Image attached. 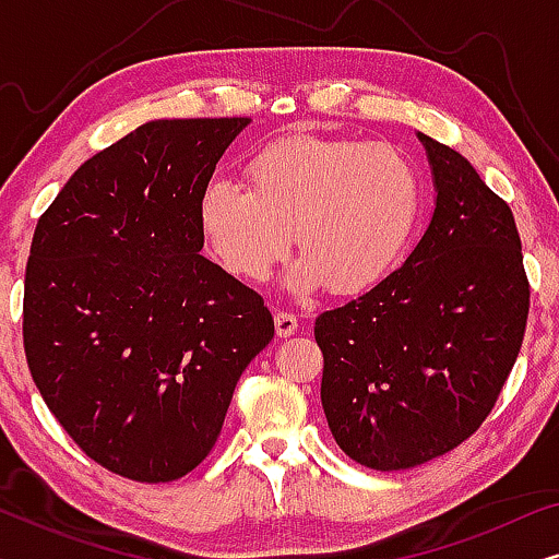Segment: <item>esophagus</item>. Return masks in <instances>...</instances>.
Here are the masks:
<instances>
[{"label":"esophagus","mask_w":559,"mask_h":559,"mask_svg":"<svg viewBox=\"0 0 559 559\" xmlns=\"http://www.w3.org/2000/svg\"><path fill=\"white\" fill-rule=\"evenodd\" d=\"M274 328H277L280 338H287V335H295L297 333V328H300V323H297V318L293 316V312L277 310V312H274Z\"/></svg>","instance_id":"1"}]
</instances>
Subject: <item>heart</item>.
I'll return each mask as SVG.
<instances>
[{"label": "heart", "mask_w": 559, "mask_h": 559, "mask_svg": "<svg viewBox=\"0 0 559 559\" xmlns=\"http://www.w3.org/2000/svg\"><path fill=\"white\" fill-rule=\"evenodd\" d=\"M247 180L203 190L201 231L221 264L251 282L270 277L295 234V293L373 287L400 262L423 211L417 167L392 144L282 136L249 157Z\"/></svg>", "instance_id": "heart-1"}]
</instances>
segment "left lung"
Masks as SVG:
<instances>
[{"mask_svg":"<svg viewBox=\"0 0 559 559\" xmlns=\"http://www.w3.org/2000/svg\"><path fill=\"white\" fill-rule=\"evenodd\" d=\"M438 203L400 270L316 318L320 400L335 442L373 471L415 468L491 415L530 316L509 203L461 152L419 134Z\"/></svg>","mask_w":559,"mask_h":559,"instance_id":"1","label":"left lung"}]
</instances>
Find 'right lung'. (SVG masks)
<instances>
[{"mask_svg":"<svg viewBox=\"0 0 559 559\" xmlns=\"http://www.w3.org/2000/svg\"><path fill=\"white\" fill-rule=\"evenodd\" d=\"M247 117L157 119L96 152L35 226L22 341L91 461L142 484L216 445L236 381L274 338L262 295L198 254L203 190Z\"/></svg>","mask_w":559,"mask_h":559,"instance_id":"1","label":"right lung"}]
</instances>
